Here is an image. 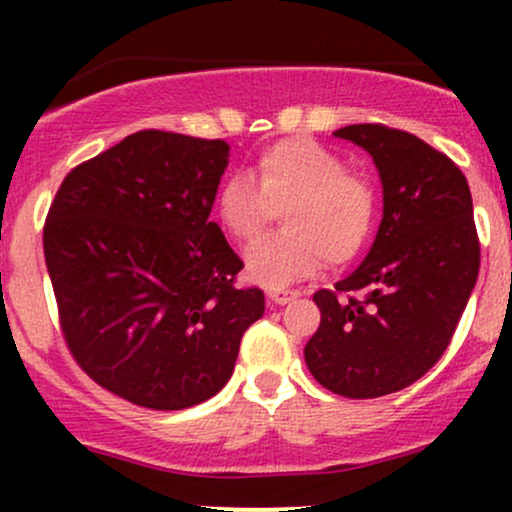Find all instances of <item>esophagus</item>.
<instances>
[{
    "mask_svg": "<svg viewBox=\"0 0 512 512\" xmlns=\"http://www.w3.org/2000/svg\"><path fill=\"white\" fill-rule=\"evenodd\" d=\"M267 301L269 305H286L291 301V291L286 289H269L267 291Z\"/></svg>",
    "mask_w": 512,
    "mask_h": 512,
    "instance_id": "1",
    "label": "esophagus"
}]
</instances>
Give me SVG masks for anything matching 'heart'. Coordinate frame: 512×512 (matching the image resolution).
Here are the masks:
<instances>
[{
    "mask_svg": "<svg viewBox=\"0 0 512 512\" xmlns=\"http://www.w3.org/2000/svg\"><path fill=\"white\" fill-rule=\"evenodd\" d=\"M216 216L228 236L252 240L281 211L284 233L245 252V269L262 286L291 284L320 269L344 267L373 228V190L344 170L332 151L308 139H284L257 156L255 180L228 175L216 190Z\"/></svg>",
    "mask_w": 512,
    "mask_h": 512,
    "instance_id": "heart-1",
    "label": "heart"
}]
</instances>
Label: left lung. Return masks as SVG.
<instances>
[{
	"instance_id": "8db88e82",
	"label": "left lung",
	"mask_w": 512,
	"mask_h": 512,
	"mask_svg": "<svg viewBox=\"0 0 512 512\" xmlns=\"http://www.w3.org/2000/svg\"><path fill=\"white\" fill-rule=\"evenodd\" d=\"M334 137L361 146L383 185V221L366 260L334 291H317L320 327L305 363L349 399L416 383L448 349L479 274L467 178L414 134L349 125Z\"/></svg>"
}]
</instances>
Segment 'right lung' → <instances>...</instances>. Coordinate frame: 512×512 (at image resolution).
<instances>
[{
    "label": "right lung",
    "instance_id": "1",
    "mask_svg": "<svg viewBox=\"0 0 512 512\" xmlns=\"http://www.w3.org/2000/svg\"><path fill=\"white\" fill-rule=\"evenodd\" d=\"M228 156L221 139L144 129L76 166L50 207L45 264L69 351L139 407L214 397L264 315L260 289L233 286L243 262L209 219Z\"/></svg>",
    "mask_w": 512,
    "mask_h": 512
}]
</instances>
